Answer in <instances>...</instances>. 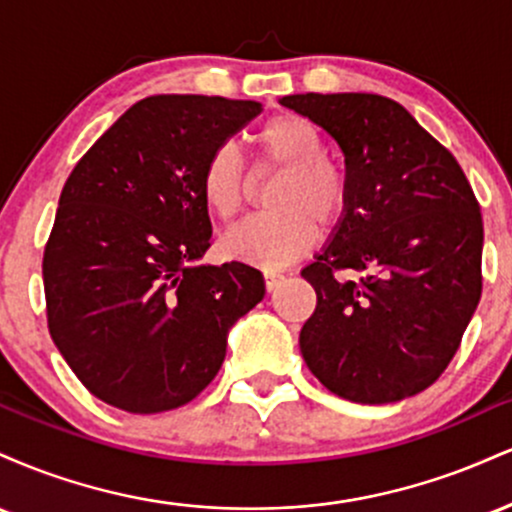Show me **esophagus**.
Here are the masks:
<instances>
[{
    "mask_svg": "<svg viewBox=\"0 0 512 512\" xmlns=\"http://www.w3.org/2000/svg\"><path fill=\"white\" fill-rule=\"evenodd\" d=\"M284 281H286L284 274H279V272H264V286H267L269 293L279 289V286L284 284Z\"/></svg>",
    "mask_w": 512,
    "mask_h": 512,
    "instance_id": "obj_1",
    "label": "esophagus"
}]
</instances>
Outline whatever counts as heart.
Instances as JSON below:
<instances>
[{
    "label": "heart",
    "instance_id": "b5f03b06",
    "mask_svg": "<svg viewBox=\"0 0 512 512\" xmlns=\"http://www.w3.org/2000/svg\"><path fill=\"white\" fill-rule=\"evenodd\" d=\"M262 166L284 170L274 185V211L238 223L223 236V252L262 269L296 262L317 243V221L332 226L349 204V180L327 156L325 139L313 122L284 113L255 132ZM202 202L219 221H231L248 202L252 182L233 144H221L202 170Z\"/></svg>",
    "mask_w": 512,
    "mask_h": 512
}]
</instances>
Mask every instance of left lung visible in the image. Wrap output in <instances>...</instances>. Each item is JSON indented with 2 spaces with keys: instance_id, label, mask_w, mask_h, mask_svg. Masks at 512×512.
Segmentation results:
<instances>
[{
  "instance_id": "left-lung-1",
  "label": "left lung",
  "mask_w": 512,
  "mask_h": 512,
  "mask_svg": "<svg viewBox=\"0 0 512 512\" xmlns=\"http://www.w3.org/2000/svg\"><path fill=\"white\" fill-rule=\"evenodd\" d=\"M279 103L330 134L349 180L342 219L301 272L317 293L298 339L305 363L349 402L419 395L448 368L479 305L477 197L455 156L390 98L296 93Z\"/></svg>"
}]
</instances>
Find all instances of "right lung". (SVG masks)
<instances>
[{
    "label": "right lung",
    "mask_w": 512,
    "mask_h": 512,
    "mask_svg": "<svg viewBox=\"0 0 512 512\" xmlns=\"http://www.w3.org/2000/svg\"><path fill=\"white\" fill-rule=\"evenodd\" d=\"M257 101L151 96L76 163L43 257L48 327L86 390L129 414L192 402L219 373L228 332L264 298L211 245L202 170Z\"/></svg>",
    "instance_id": "1"
}]
</instances>
